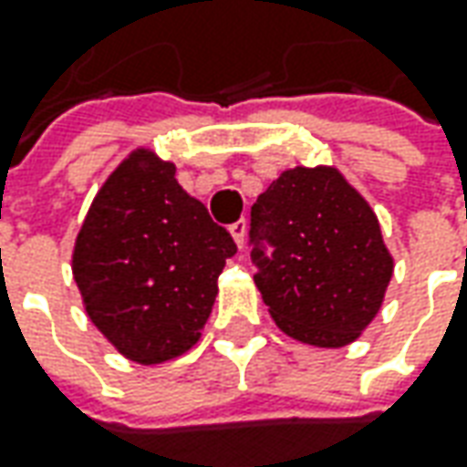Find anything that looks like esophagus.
Here are the masks:
<instances>
[{
    "label": "esophagus",
    "mask_w": 467,
    "mask_h": 467,
    "mask_svg": "<svg viewBox=\"0 0 467 467\" xmlns=\"http://www.w3.org/2000/svg\"><path fill=\"white\" fill-rule=\"evenodd\" d=\"M230 233H233L237 248H243L245 245V233H248V222L245 219H237L234 224H230Z\"/></svg>",
    "instance_id": "esophagus-1"
}]
</instances>
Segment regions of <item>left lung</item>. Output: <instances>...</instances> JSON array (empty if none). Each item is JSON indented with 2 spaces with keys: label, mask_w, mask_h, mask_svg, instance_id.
I'll return each instance as SVG.
<instances>
[{
  "label": "left lung",
  "mask_w": 467,
  "mask_h": 467,
  "mask_svg": "<svg viewBox=\"0 0 467 467\" xmlns=\"http://www.w3.org/2000/svg\"><path fill=\"white\" fill-rule=\"evenodd\" d=\"M250 245L276 326L320 348L357 341L393 276L375 212L336 168L282 172L250 206Z\"/></svg>",
  "instance_id": "left-lung-1"
}]
</instances>
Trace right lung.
<instances>
[{
    "label": "right lung",
    "instance_id": "add662e5",
    "mask_svg": "<svg viewBox=\"0 0 467 467\" xmlns=\"http://www.w3.org/2000/svg\"><path fill=\"white\" fill-rule=\"evenodd\" d=\"M233 234L175 181V165L137 150L89 206L72 255L89 320L126 359L160 364L202 338Z\"/></svg>",
    "mask_w": 467,
    "mask_h": 467
}]
</instances>
